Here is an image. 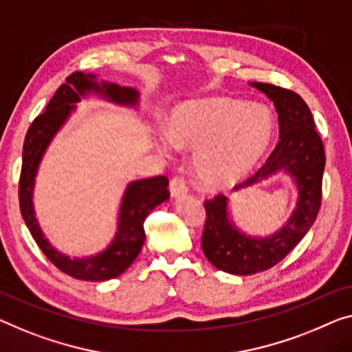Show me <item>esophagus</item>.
Instances as JSON below:
<instances>
[{
	"label": "esophagus",
	"mask_w": 352,
	"mask_h": 352,
	"mask_svg": "<svg viewBox=\"0 0 352 352\" xmlns=\"http://www.w3.org/2000/svg\"><path fill=\"white\" fill-rule=\"evenodd\" d=\"M169 190H170V196L172 197H178L180 194H185L188 191V186H186V182L183 177H174L170 180V185H169Z\"/></svg>",
	"instance_id": "obj_1"
}]
</instances>
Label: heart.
Listing matches in <instances>:
<instances>
[{
	"instance_id": "b5f03b06",
	"label": "heart",
	"mask_w": 352,
	"mask_h": 352,
	"mask_svg": "<svg viewBox=\"0 0 352 352\" xmlns=\"http://www.w3.org/2000/svg\"><path fill=\"white\" fill-rule=\"evenodd\" d=\"M274 129L265 106L212 98L178 107L167 123V138L175 148L194 151L192 169L204 186L221 190L258 164Z\"/></svg>"
}]
</instances>
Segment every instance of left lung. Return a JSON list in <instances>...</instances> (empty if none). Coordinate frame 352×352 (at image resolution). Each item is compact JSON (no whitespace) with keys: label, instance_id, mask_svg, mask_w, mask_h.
I'll list each match as a JSON object with an SVG mask.
<instances>
[{"label":"left lung","instance_id":"1","mask_svg":"<svg viewBox=\"0 0 352 352\" xmlns=\"http://www.w3.org/2000/svg\"><path fill=\"white\" fill-rule=\"evenodd\" d=\"M275 104L280 124V142L256 174L235 190L246 188L262 178L286 170L298 186L297 207L289 221L269 239L246 237L230 223L228 199L217 194L204 202L207 212L202 232V251L218 270L232 275H253L269 270L286 258L313 226L321 208L322 174L326 153L310 107L296 91L272 85L251 83Z\"/></svg>","mask_w":352,"mask_h":352}]
</instances>
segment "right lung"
<instances>
[{
  "label": "right lung",
  "mask_w": 352,
  "mask_h": 352,
  "mask_svg": "<svg viewBox=\"0 0 352 352\" xmlns=\"http://www.w3.org/2000/svg\"><path fill=\"white\" fill-rule=\"evenodd\" d=\"M91 91L101 94L113 102L126 104V106H134L139 99L138 91L133 88L118 87L107 82L98 83L96 76L93 74H83L80 71H76L67 76L66 83H63L55 91L44 112L33 120V123L26 131L22 170H20L19 180V202L25 224L28 226L34 242L56 269H60L63 274L77 278V280L106 281L122 275L139 256L145 242V218L148 217L151 210L169 199V190H167L169 180L167 177L160 175L129 183L123 196L122 208H120L117 235L102 253L83 259H71L58 253L47 242L34 218L33 202H31L36 170H38L39 161L47 145L60 129V126L69 117L74 104Z\"/></svg>",
  "instance_id": "right-lung-1"
}]
</instances>
